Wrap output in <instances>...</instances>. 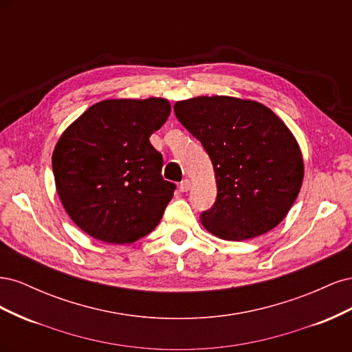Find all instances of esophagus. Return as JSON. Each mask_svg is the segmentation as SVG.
Wrapping results in <instances>:
<instances>
[{
    "instance_id": "1",
    "label": "esophagus",
    "mask_w": 352,
    "mask_h": 352,
    "mask_svg": "<svg viewBox=\"0 0 352 352\" xmlns=\"http://www.w3.org/2000/svg\"><path fill=\"white\" fill-rule=\"evenodd\" d=\"M189 189H190V180H189V179L182 180V182H180V185H179V190H180V192H188Z\"/></svg>"
}]
</instances>
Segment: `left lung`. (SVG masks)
<instances>
[{
    "instance_id": "1",
    "label": "left lung",
    "mask_w": 352,
    "mask_h": 352,
    "mask_svg": "<svg viewBox=\"0 0 352 352\" xmlns=\"http://www.w3.org/2000/svg\"><path fill=\"white\" fill-rule=\"evenodd\" d=\"M179 122L204 146L217 199L199 220L226 241L257 238L286 217L304 179L301 148L269 107L226 95L175 104Z\"/></svg>"
}]
</instances>
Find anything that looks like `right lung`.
<instances>
[{"label":"right lung","instance_id":"obj_1","mask_svg":"<svg viewBox=\"0 0 352 352\" xmlns=\"http://www.w3.org/2000/svg\"><path fill=\"white\" fill-rule=\"evenodd\" d=\"M170 111L166 98L104 100L60 136L52 153L57 194L89 236L132 243L162 220L176 185L163 179V155L150 136Z\"/></svg>","mask_w":352,"mask_h":352}]
</instances>
